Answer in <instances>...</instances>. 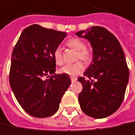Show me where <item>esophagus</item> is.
Instances as JSON below:
<instances>
[{"mask_svg":"<svg viewBox=\"0 0 135 135\" xmlns=\"http://www.w3.org/2000/svg\"><path fill=\"white\" fill-rule=\"evenodd\" d=\"M71 82H75L77 80V78H75V77H71Z\"/></svg>","mask_w":135,"mask_h":135,"instance_id":"obj_1","label":"esophagus"}]
</instances>
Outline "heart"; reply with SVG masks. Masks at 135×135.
<instances>
[{"instance_id": "b5f03b06", "label": "heart", "mask_w": 135, "mask_h": 135, "mask_svg": "<svg viewBox=\"0 0 135 135\" xmlns=\"http://www.w3.org/2000/svg\"><path fill=\"white\" fill-rule=\"evenodd\" d=\"M67 46H69L71 49H74L75 50L78 51L77 59H80L84 61H89L90 60L91 55L88 50L85 49V44L83 41H81L79 39H71L67 42ZM54 59L55 63L57 65H61L63 64V55L62 51L60 47H57L54 51ZM84 64L78 61L72 64H67L64 67H62L60 69V72L61 74L68 75L69 76H75L80 75L83 70H84Z\"/></svg>"}]
</instances>
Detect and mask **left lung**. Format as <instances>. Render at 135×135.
<instances>
[{"instance_id":"1","label":"left lung","mask_w":135,"mask_h":135,"mask_svg":"<svg viewBox=\"0 0 135 135\" xmlns=\"http://www.w3.org/2000/svg\"><path fill=\"white\" fill-rule=\"evenodd\" d=\"M93 48V60L78 80L82 84L78 95L81 109L88 116L101 119L121 105L129 80L124 50L117 39L106 28L93 26L75 33Z\"/></svg>"}]
</instances>
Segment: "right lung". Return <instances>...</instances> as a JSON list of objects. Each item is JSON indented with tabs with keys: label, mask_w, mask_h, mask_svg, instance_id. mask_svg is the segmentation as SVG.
<instances>
[{
	"label": "right lung",
	"mask_w": 135,
	"mask_h": 135,
	"mask_svg": "<svg viewBox=\"0 0 135 135\" xmlns=\"http://www.w3.org/2000/svg\"><path fill=\"white\" fill-rule=\"evenodd\" d=\"M66 36V32L30 25L23 30L13 50L10 85L20 106L32 117L54 114L71 83L69 75L54 74V51ZM50 74V79H43Z\"/></svg>",
	"instance_id": "add662e5"
}]
</instances>
